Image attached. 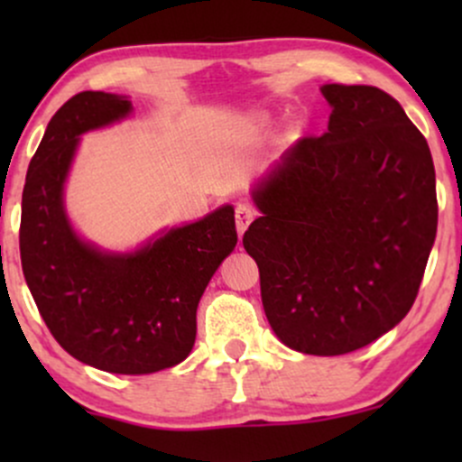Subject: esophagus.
<instances>
[{
	"label": "esophagus",
	"instance_id": "obj_1",
	"mask_svg": "<svg viewBox=\"0 0 462 462\" xmlns=\"http://www.w3.org/2000/svg\"><path fill=\"white\" fill-rule=\"evenodd\" d=\"M235 217H236L238 235H243V232L247 230V226L252 224L254 217H256V210H254V206H249V204H236Z\"/></svg>",
	"mask_w": 462,
	"mask_h": 462
}]
</instances>
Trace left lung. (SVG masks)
<instances>
[{"label":"left lung","instance_id":"1","mask_svg":"<svg viewBox=\"0 0 462 462\" xmlns=\"http://www.w3.org/2000/svg\"><path fill=\"white\" fill-rule=\"evenodd\" d=\"M328 132L304 136L258 180L243 247L269 326L315 356L354 352L406 317L437 236L430 147L375 87L323 84Z\"/></svg>","mask_w":462,"mask_h":462}]
</instances>
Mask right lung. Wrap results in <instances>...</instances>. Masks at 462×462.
<instances>
[{
  "label": "right lung",
  "mask_w": 462,
  "mask_h": 462,
  "mask_svg": "<svg viewBox=\"0 0 462 462\" xmlns=\"http://www.w3.org/2000/svg\"><path fill=\"white\" fill-rule=\"evenodd\" d=\"M132 113L124 95H73L47 124L21 199L19 249L41 317L73 358L110 374L143 375L182 363L195 312L236 245L235 208L162 230L134 252H106L73 230L65 182L79 136Z\"/></svg>",
  "instance_id": "obj_1"
}]
</instances>
